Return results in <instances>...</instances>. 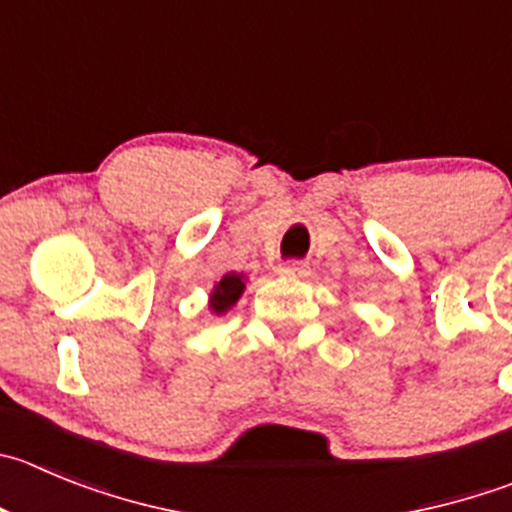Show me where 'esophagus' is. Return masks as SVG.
<instances>
[{
  "instance_id": "1",
  "label": "esophagus",
  "mask_w": 512,
  "mask_h": 512,
  "mask_svg": "<svg viewBox=\"0 0 512 512\" xmlns=\"http://www.w3.org/2000/svg\"><path fill=\"white\" fill-rule=\"evenodd\" d=\"M280 278H305L308 275V267L300 265V262H285L278 267Z\"/></svg>"
}]
</instances>
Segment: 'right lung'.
Segmentation results:
<instances>
[{
    "mask_svg": "<svg viewBox=\"0 0 512 512\" xmlns=\"http://www.w3.org/2000/svg\"><path fill=\"white\" fill-rule=\"evenodd\" d=\"M245 280L247 275H242V272H227V275L214 285L212 293H209V310H212L214 315L227 313V310L242 298V293H245Z\"/></svg>",
    "mask_w": 512,
    "mask_h": 512,
    "instance_id": "1",
    "label": "right lung"
}]
</instances>
